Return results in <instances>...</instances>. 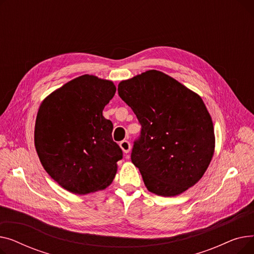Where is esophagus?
Here are the masks:
<instances>
[{
    "instance_id": "34e87169",
    "label": "esophagus",
    "mask_w": 254,
    "mask_h": 254,
    "mask_svg": "<svg viewBox=\"0 0 254 254\" xmlns=\"http://www.w3.org/2000/svg\"><path fill=\"white\" fill-rule=\"evenodd\" d=\"M119 146H120V148L124 150L125 153H128L129 152V150H130V143L127 140H124V141L120 142Z\"/></svg>"
}]
</instances>
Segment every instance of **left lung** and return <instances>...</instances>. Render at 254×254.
Wrapping results in <instances>:
<instances>
[{"instance_id": "left-lung-1", "label": "left lung", "mask_w": 254, "mask_h": 254, "mask_svg": "<svg viewBox=\"0 0 254 254\" xmlns=\"http://www.w3.org/2000/svg\"><path fill=\"white\" fill-rule=\"evenodd\" d=\"M118 95L141 125L130 159L147 190L173 196L191 188L204 175L215 146L201 97L156 70L122 81Z\"/></svg>"}]
</instances>
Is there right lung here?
Listing matches in <instances>:
<instances>
[{"instance_id":"right-lung-1","label":"right lung","mask_w":254,"mask_h":254,"mask_svg":"<svg viewBox=\"0 0 254 254\" xmlns=\"http://www.w3.org/2000/svg\"><path fill=\"white\" fill-rule=\"evenodd\" d=\"M116 87L108 80L80 76L53 91L36 118L35 146L43 168L76 194L106 189L114 179L123 150L103 116Z\"/></svg>"}]
</instances>
